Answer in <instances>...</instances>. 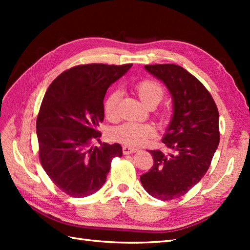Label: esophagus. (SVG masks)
<instances>
[{"mask_svg": "<svg viewBox=\"0 0 250 250\" xmlns=\"http://www.w3.org/2000/svg\"><path fill=\"white\" fill-rule=\"evenodd\" d=\"M137 150H139L137 148H133V147H130V146L122 147V152H124V155H131V153H134Z\"/></svg>", "mask_w": 250, "mask_h": 250, "instance_id": "obj_1", "label": "esophagus"}]
</instances>
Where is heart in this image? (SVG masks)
<instances>
[{
	"label": "heart",
	"mask_w": 250,
	"mask_h": 250,
	"mask_svg": "<svg viewBox=\"0 0 250 250\" xmlns=\"http://www.w3.org/2000/svg\"><path fill=\"white\" fill-rule=\"evenodd\" d=\"M134 90L143 103L153 107L161 102L166 90L163 86L153 79L145 78L134 84ZM121 93L119 90L114 89L106 95L104 100V113L107 119L116 121L119 118V103ZM169 111L167 107L159 109L158 115L162 120L167 119ZM156 134V126L151 124H136V122H126L113 131V137L119 143L128 146H142Z\"/></svg>",
	"instance_id": "b5f03b06"
}]
</instances>
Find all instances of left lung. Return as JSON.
I'll return each instance as SVG.
<instances>
[{
    "label": "left lung",
    "mask_w": 250,
    "mask_h": 250,
    "mask_svg": "<svg viewBox=\"0 0 250 250\" xmlns=\"http://www.w3.org/2000/svg\"><path fill=\"white\" fill-rule=\"evenodd\" d=\"M167 84L174 101V115L162 143L172 153L149 150L153 167L141 183L162 201L180 198L208 169L220 141L219 113L208 90L198 78L176 64L145 65Z\"/></svg>",
    "instance_id": "1"
}]
</instances>
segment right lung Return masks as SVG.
Wrapping results in <instances>:
<instances>
[{
  "instance_id": "right-lung-1",
  "label": "right lung",
  "mask_w": 250,
  "mask_h": 250,
  "mask_svg": "<svg viewBox=\"0 0 250 250\" xmlns=\"http://www.w3.org/2000/svg\"><path fill=\"white\" fill-rule=\"evenodd\" d=\"M129 64L90 63L60 74L47 89L36 119L39 157L58 188L74 198L94 193L104 185L111 160L122 156L119 144L91 143L101 136L103 100Z\"/></svg>"
}]
</instances>
